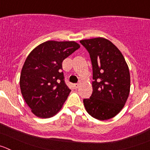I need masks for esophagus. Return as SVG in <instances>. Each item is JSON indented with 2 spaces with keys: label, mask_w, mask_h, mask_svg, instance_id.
Wrapping results in <instances>:
<instances>
[{
  "label": "esophagus",
  "mask_w": 150,
  "mask_h": 150,
  "mask_svg": "<svg viewBox=\"0 0 150 150\" xmlns=\"http://www.w3.org/2000/svg\"><path fill=\"white\" fill-rule=\"evenodd\" d=\"M79 83H76V84H74V87H75V88H79Z\"/></svg>",
  "instance_id": "1"
}]
</instances>
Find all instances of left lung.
Masks as SVG:
<instances>
[{
    "label": "left lung",
    "mask_w": 150,
    "mask_h": 150,
    "mask_svg": "<svg viewBox=\"0 0 150 150\" xmlns=\"http://www.w3.org/2000/svg\"><path fill=\"white\" fill-rule=\"evenodd\" d=\"M80 43L88 52L92 64V94L83 100L89 115L107 120L119 113L130 92V73L120 50L103 38L83 40Z\"/></svg>",
    "instance_id": "8db88e82"
}]
</instances>
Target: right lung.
Returning <instances> with one entry per match:
<instances>
[{
    "label": "right lung",
    "instance_id": "1",
    "mask_svg": "<svg viewBox=\"0 0 150 150\" xmlns=\"http://www.w3.org/2000/svg\"><path fill=\"white\" fill-rule=\"evenodd\" d=\"M79 47L74 41L49 40L27 57L21 72V92L38 117L50 118L62 109L71 91L64 83L62 62Z\"/></svg>",
    "mask_w": 150,
    "mask_h": 150
}]
</instances>
